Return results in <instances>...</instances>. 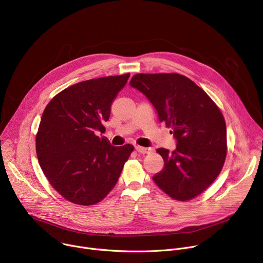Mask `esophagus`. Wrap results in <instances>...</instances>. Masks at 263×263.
<instances>
[{
	"instance_id": "obj_1",
	"label": "esophagus",
	"mask_w": 263,
	"mask_h": 263,
	"mask_svg": "<svg viewBox=\"0 0 263 263\" xmlns=\"http://www.w3.org/2000/svg\"><path fill=\"white\" fill-rule=\"evenodd\" d=\"M135 150H136L138 153H141V154H147V153H150V152L152 151V148H145V147L136 146V147H135Z\"/></svg>"
}]
</instances>
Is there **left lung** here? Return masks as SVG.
<instances>
[{
    "label": "left lung",
    "mask_w": 263,
    "mask_h": 263,
    "mask_svg": "<svg viewBox=\"0 0 263 263\" xmlns=\"http://www.w3.org/2000/svg\"><path fill=\"white\" fill-rule=\"evenodd\" d=\"M130 86L155 108L159 122L172 129L173 152L159 148L163 169L154 182L172 198L190 200L202 193L219 175L227 156L223 115L194 82L178 73L135 74Z\"/></svg>",
    "instance_id": "8db88e82"
}]
</instances>
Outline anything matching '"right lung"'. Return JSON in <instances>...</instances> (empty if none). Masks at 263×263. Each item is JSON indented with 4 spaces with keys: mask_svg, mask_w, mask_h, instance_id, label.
Masks as SVG:
<instances>
[{
    "mask_svg": "<svg viewBox=\"0 0 263 263\" xmlns=\"http://www.w3.org/2000/svg\"><path fill=\"white\" fill-rule=\"evenodd\" d=\"M129 77L100 78L70 86L43 112L35 137L39 163L51 185L70 202L91 205L103 200L133 151L132 145L114 147L98 135L105 132L111 105Z\"/></svg>",
    "mask_w": 263,
    "mask_h": 263,
    "instance_id": "obj_1",
    "label": "right lung"
}]
</instances>
